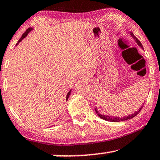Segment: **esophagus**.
<instances>
[{"label":"esophagus","mask_w":160,"mask_h":160,"mask_svg":"<svg viewBox=\"0 0 160 160\" xmlns=\"http://www.w3.org/2000/svg\"><path fill=\"white\" fill-rule=\"evenodd\" d=\"M82 78H83V80H86L87 76L86 75H83V76H82Z\"/></svg>","instance_id":"obj_1"}]
</instances>
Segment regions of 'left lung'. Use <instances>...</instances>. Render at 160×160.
I'll return each instance as SVG.
<instances>
[{"instance_id": "obj_1", "label": "left lung", "mask_w": 160, "mask_h": 160, "mask_svg": "<svg viewBox=\"0 0 160 160\" xmlns=\"http://www.w3.org/2000/svg\"><path fill=\"white\" fill-rule=\"evenodd\" d=\"M129 34H130V35L131 36V37L134 38V40H135V42H136V43H137V45H138L140 48H143L142 43H141L140 41H139V40L137 39L136 37H135L134 34H133V32H129ZM143 106H144V103H142V106H141L140 108H139L138 110L137 111V112L133 113V114L127 115V116H124V117H114V116H109V115L102 114H100V112H99V111L98 110V108H95V112L97 113V114H98L101 119H102V120H104L109 121V122H121V121H125V120H130V119H132L133 117L137 116V115L139 113V112L142 110Z\"/></svg>"}]
</instances>
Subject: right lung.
<instances>
[{"label":"right lung","instance_id":"1","mask_svg":"<svg viewBox=\"0 0 160 160\" xmlns=\"http://www.w3.org/2000/svg\"><path fill=\"white\" fill-rule=\"evenodd\" d=\"M33 29H34L33 28H32V27H31V28H29V29H26V31L25 32H24V33L23 34V35H22V37L21 38V39H20L19 40H18V43L17 44H16V46L18 45V44H19L20 42H21V41H22V40L24 39V38H25L26 37V36L28 35V34H29V32H31V31H32V30H33ZM71 92H72V90H70L69 92H68L67 95H66V100H68V97H69V95L71 94ZM53 126H54V125H53Z\"/></svg>","mask_w":160,"mask_h":160}]
</instances>
